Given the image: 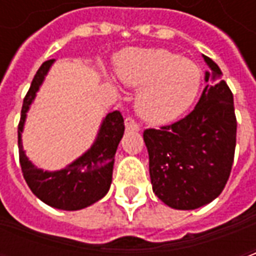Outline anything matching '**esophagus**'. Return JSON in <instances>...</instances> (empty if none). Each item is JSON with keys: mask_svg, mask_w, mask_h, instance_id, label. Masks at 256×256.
Listing matches in <instances>:
<instances>
[{"mask_svg": "<svg viewBox=\"0 0 256 256\" xmlns=\"http://www.w3.org/2000/svg\"><path fill=\"white\" fill-rule=\"evenodd\" d=\"M124 126H126L128 130H136V132H138L140 130L138 123L134 122V119H132V118H126V119H124Z\"/></svg>", "mask_w": 256, "mask_h": 256, "instance_id": "1", "label": "esophagus"}]
</instances>
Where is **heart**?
<instances>
[{
	"instance_id": "obj_1",
	"label": "heart",
	"mask_w": 256,
	"mask_h": 256,
	"mask_svg": "<svg viewBox=\"0 0 256 256\" xmlns=\"http://www.w3.org/2000/svg\"><path fill=\"white\" fill-rule=\"evenodd\" d=\"M119 79L140 88L136 111L144 120L166 124L192 106L200 89L202 72L192 60L166 49H133L115 63Z\"/></svg>"
}]
</instances>
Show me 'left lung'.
Listing matches in <instances>:
<instances>
[{"instance_id": "8db88e82", "label": "left lung", "mask_w": 256, "mask_h": 256, "mask_svg": "<svg viewBox=\"0 0 256 256\" xmlns=\"http://www.w3.org/2000/svg\"><path fill=\"white\" fill-rule=\"evenodd\" d=\"M203 58L210 68L207 86L194 110L170 126L144 132L154 193L176 210H196L218 198L234 158L233 94L220 67Z\"/></svg>"}]
</instances>
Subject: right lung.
<instances>
[{
  "instance_id": "obj_1",
  "label": "right lung",
  "mask_w": 256,
  "mask_h": 256,
  "mask_svg": "<svg viewBox=\"0 0 256 256\" xmlns=\"http://www.w3.org/2000/svg\"><path fill=\"white\" fill-rule=\"evenodd\" d=\"M53 63L54 58L40 67L23 101L18 128L20 166L26 182L40 200L53 208L76 211L94 204L110 190L115 154L124 133V123L120 112H110L101 122L94 142L86 152L60 170L49 172L38 168L26 155L22 134L27 112Z\"/></svg>"
}]
</instances>
